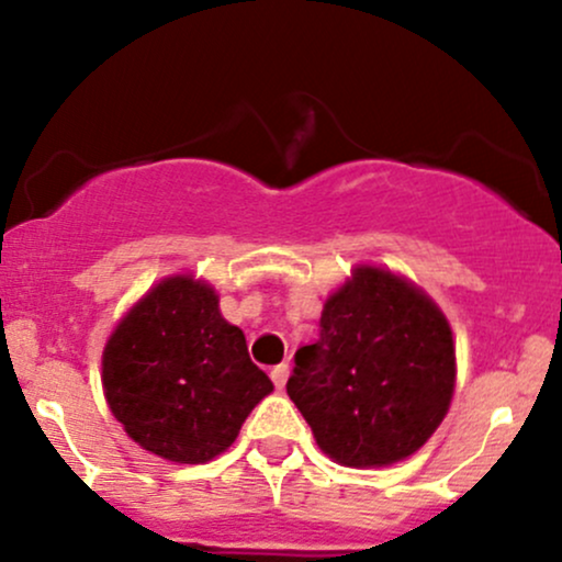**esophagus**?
<instances>
[{"label":"esophagus","mask_w":562,"mask_h":562,"mask_svg":"<svg viewBox=\"0 0 562 562\" xmlns=\"http://www.w3.org/2000/svg\"><path fill=\"white\" fill-rule=\"evenodd\" d=\"M269 375H272V380H274V385L277 389H285V383H288V375H290V367L282 362V364H277V367H272V372H269Z\"/></svg>","instance_id":"34e87169"}]
</instances>
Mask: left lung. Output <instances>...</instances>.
Segmentation results:
<instances>
[{"label": "left lung", "mask_w": 562, "mask_h": 562, "mask_svg": "<svg viewBox=\"0 0 562 562\" xmlns=\"http://www.w3.org/2000/svg\"><path fill=\"white\" fill-rule=\"evenodd\" d=\"M454 375L441 308L389 269L357 267L325 301L319 338L295 351L288 396L335 462L383 468L434 436Z\"/></svg>", "instance_id": "8db88e82"}]
</instances>
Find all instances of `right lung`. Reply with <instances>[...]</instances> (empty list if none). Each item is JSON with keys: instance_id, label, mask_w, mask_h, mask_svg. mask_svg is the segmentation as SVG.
Listing matches in <instances>:
<instances>
[{"instance_id": "1", "label": "right lung", "mask_w": 562, "mask_h": 562, "mask_svg": "<svg viewBox=\"0 0 562 562\" xmlns=\"http://www.w3.org/2000/svg\"><path fill=\"white\" fill-rule=\"evenodd\" d=\"M102 389L128 438L164 460L200 465L232 447L272 380L248 357L216 290L166 277L119 322L102 351Z\"/></svg>"}]
</instances>
